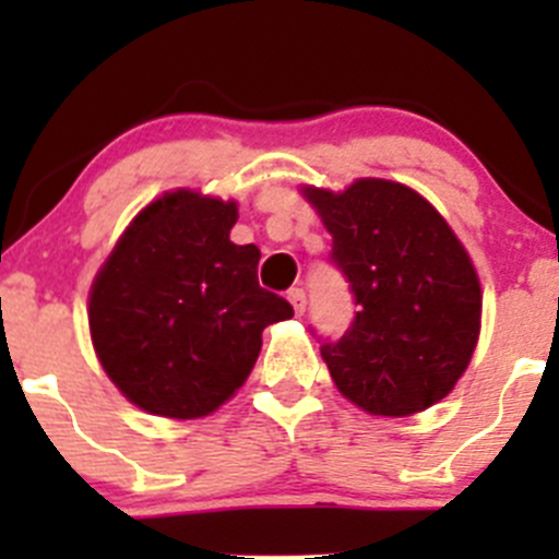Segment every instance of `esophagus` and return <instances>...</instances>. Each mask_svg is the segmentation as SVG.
<instances>
[{"label": "esophagus", "instance_id": "esophagus-1", "mask_svg": "<svg viewBox=\"0 0 559 559\" xmlns=\"http://www.w3.org/2000/svg\"><path fill=\"white\" fill-rule=\"evenodd\" d=\"M286 297H289V302H292V308H295V313L297 316H302V313H306V292H302V289H289V295H286Z\"/></svg>", "mask_w": 559, "mask_h": 559}]
</instances>
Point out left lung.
<instances>
[{"label": "left lung", "instance_id": "obj_1", "mask_svg": "<svg viewBox=\"0 0 559 559\" xmlns=\"http://www.w3.org/2000/svg\"><path fill=\"white\" fill-rule=\"evenodd\" d=\"M332 235L354 295L352 324L321 357L343 397L373 416H411L452 392L481 330L476 267L441 213L394 180L302 189Z\"/></svg>", "mask_w": 559, "mask_h": 559}]
</instances>
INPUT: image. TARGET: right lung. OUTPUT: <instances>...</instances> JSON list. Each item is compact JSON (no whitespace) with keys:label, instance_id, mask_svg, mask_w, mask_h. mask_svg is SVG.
Instances as JSON below:
<instances>
[{"label":"right lung","instance_id":"add662e5","mask_svg":"<svg viewBox=\"0 0 559 559\" xmlns=\"http://www.w3.org/2000/svg\"><path fill=\"white\" fill-rule=\"evenodd\" d=\"M235 222V202L167 191L138 213L94 278L88 326L99 362L148 414H213L243 386L264 326L295 316L259 286V248L229 240Z\"/></svg>","mask_w":559,"mask_h":559}]
</instances>
